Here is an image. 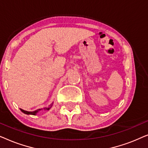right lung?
<instances>
[{
	"label": "right lung",
	"mask_w": 148,
	"mask_h": 148,
	"mask_svg": "<svg viewBox=\"0 0 148 148\" xmlns=\"http://www.w3.org/2000/svg\"><path fill=\"white\" fill-rule=\"evenodd\" d=\"M52 104H51V106H50L49 107H48V108H44V110H49V109L51 108V106H52ZM42 109H38V110H35V111H33V112H28V111H25V110H22V109H21V112H23V113H25V114H32V115H35V114H36V113H37L38 111H40V110H41Z\"/></svg>",
	"instance_id": "add662e5"
}]
</instances>
